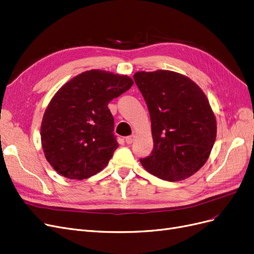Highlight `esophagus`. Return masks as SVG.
Here are the masks:
<instances>
[{
    "mask_svg": "<svg viewBox=\"0 0 254 254\" xmlns=\"http://www.w3.org/2000/svg\"><path fill=\"white\" fill-rule=\"evenodd\" d=\"M133 141H134V136H133V135L126 136V138H125V142H126L128 145L132 144V143H133Z\"/></svg>",
    "mask_w": 254,
    "mask_h": 254,
    "instance_id": "34e87169",
    "label": "esophagus"
}]
</instances>
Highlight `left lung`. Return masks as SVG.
<instances>
[{
    "label": "left lung",
    "instance_id": "1",
    "mask_svg": "<svg viewBox=\"0 0 254 254\" xmlns=\"http://www.w3.org/2000/svg\"><path fill=\"white\" fill-rule=\"evenodd\" d=\"M151 120L153 149L139 159L164 181L185 180L203 167L216 137V121L202 89L180 73L157 70L133 75Z\"/></svg>",
    "mask_w": 254,
    "mask_h": 254
}]
</instances>
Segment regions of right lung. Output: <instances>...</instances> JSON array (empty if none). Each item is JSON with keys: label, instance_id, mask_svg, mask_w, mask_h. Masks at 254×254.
I'll return each mask as SVG.
<instances>
[{"label": "right lung", "instance_id": "right-lung-1", "mask_svg": "<svg viewBox=\"0 0 254 254\" xmlns=\"http://www.w3.org/2000/svg\"><path fill=\"white\" fill-rule=\"evenodd\" d=\"M133 85L127 75L89 70L61 88L44 113L41 139L54 169L67 179L100 172L119 147L108 104Z\"/></svg>", "mask_w": 254, "mask_h": 254}]
</instances>
